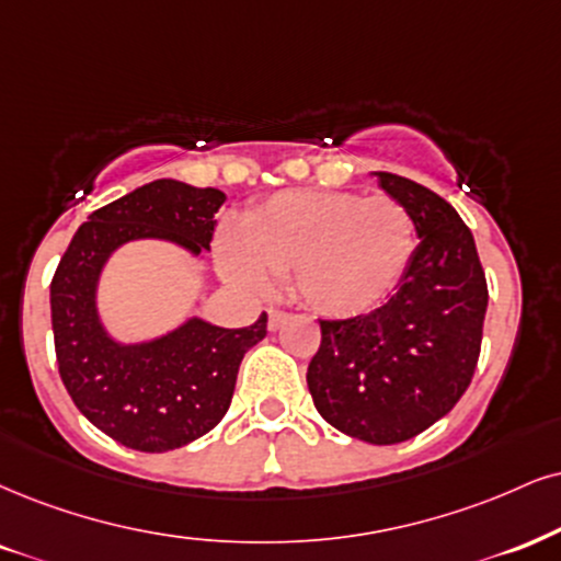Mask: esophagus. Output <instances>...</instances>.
Listing matches in <instances>:
<instances>
[{
    "instance_id": "34e87169",
    "label": "esophagus",
    "mask_w": 561,
    "mask_h": 561,
    "mask_svg": "<svg viewBox=\"0 0 561 561\" xmlns=\"http://www.w3.org/2000/svg\"><path fill=\"white\" fill-rule=\"evenodd\" d=\"M286 320H288V314L286 312H280V309H267V330H280L283 324H286Z\"/></svg>"
}]
</instances>
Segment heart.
<instances>
[{"label":"heart","instance_id":"heart-1","mask_svg":"<svg viewBox=\"0 0 561 561\" xmlns=\"http://www.w3.org/2000/svg\"><path fill=\"white\" fill-rule=\"evenodd\" d=\"M416 244V220L398 199L296 190L249 210L241 233L226 228L216 254L241 288L260 291L278 275L312 312L354 317L396 291Z\"/></svg>","mask_w":561,"mask_h":561}]
</instances>
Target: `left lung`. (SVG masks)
<instances>
[{"mask_svg":"<svg viewBox=\"0 0 561 561\" xmlns=\"http://www.w3.org/2000/svg\"><path fill=\"white\" fill-rule=\"evenodd\" d=\"M375 176L416 220V254L375 312L320 320L322 343L307 385L320 416L337 432L398 445L453 411L471 385L489 291L458 210L411 179Z\"/></svg>","mask_w":561,"mask_h":561,"instance_id":"obj_1","label":"left lung"}]
</instances>
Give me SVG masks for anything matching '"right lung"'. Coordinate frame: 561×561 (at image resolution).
Returning a JSON list of instances; mask_svg holds the SVG:
<instances>
[{
    "mask_svg": "<svg viewBox=\"0 0 561 561\" xmlns=\"http://www.w3.org/2000/svg\"><path fill=\"white\" fill-rule=\"evenodd\" d=\"M226 195L213 186L156 179L90 213L51 280V328L61 382L90 424L129 449L165 453L210 432L231 405L241 358L267 335L190 317L165 335L122 343L99 312V283L116 249L140 239L210 249Z\"/></svg>",
    "mask_w": 561,
    "mask_h": 561,
    "instance_id": "right-lung-1",
    "label": "right lung"
}]
</instances>
